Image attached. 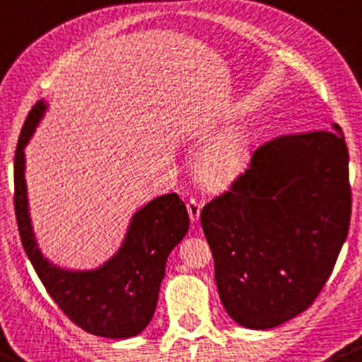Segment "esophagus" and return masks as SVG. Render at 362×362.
<instances>
[{
	"instance_id": "esophagus-1",
	"label": "esophagus",
	"mask_w": 362,
	"mask_h": 362,
	"mask_svg": "<svg viewBox=\"0 0 362 362\" xmlns=\"http://www.w3.org/2000/svg\"><path fill=\"white\" fill-rule=\"evenodd\" d=\"M187 212H189V217H191L192 223H196V221L199 219V214H202V203H199L198 199L191 198L187 202Z\"/></svg>"
}]
</instances>
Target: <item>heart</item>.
<instances>
[{
  "instance_id": "obj_1",
  "label": "heart",
  "mask_w": 362,
  "mask_h": 362,
  "mask_svg": "<svg viewBox=\"0 0 362 362\" xmlns=\"http://www.w3.org/2000/svg\"><path fill=\"white\" fill-rule=\"evenodd\" d=\"M209 125L192 122L187 127V136L196 141L206 138ZM251 136L242 125L226 129L202 150L196 160V178L209 191H223L230 187L247 168Z\"/></svg>"
}]
</instances>
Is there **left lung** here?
Masks as SVG:
<instances>
[{"mask_svg":"<svg viewBox=\"0 0 362 362\" xmlns=\"http://www.w3.org/2000/svg\"><path fill=\"white\" fill-rule=\"evenodd\" d=\"M334 131L279 136L255 150L230 191L206 203L226 313L247 329H272L313 304L349 235V148Z\"/></svg>","mask_w":362,"mask_h":362,"instance_id":"1","label":"left lung"}]
</instances>
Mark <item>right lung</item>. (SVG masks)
<instances>
[{
  "instance_id": "add662e5",
  "label": "right lung",
  "mask_w": 362,
  "mask_h": 362,
  "mask_svg": "<svg viewBox=\"0 0 362 362\" xmlns=\"http://www.w3.org/2000/svg\"><path fill=\"white\" fill-rule=\"evenodd\" d=\"M47 104L38 100L21 131L13 160V206L21 242L49 296L59 310L90 334L125 339L145 331L156 311L170 252L189 230V216L177 192L159 196L132 216L122 247L93 270H69L38 249L28 206L24 146Z\"/></svg>"
}]
</instances>
